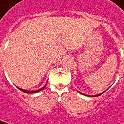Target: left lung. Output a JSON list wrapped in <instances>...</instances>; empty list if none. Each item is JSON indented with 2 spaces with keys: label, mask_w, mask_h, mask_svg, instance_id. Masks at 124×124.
Returning <instances> with one entry per match:
<instances>
[{
  "label": "left lung",
  "mask_w": 124,
  "mask_h": 124,
  "mask_svg": "<svg viewBox=\"0 0 124 124\" xmlns=\"http://www.w3.org/2000/svg\"><path fill=\"white\" fill-rule=\"evenodd\" d=\"M79 93H80V92H79ZM104 93V92L102 93H100V94H96V95H94V96H93V97H95V96H100V95H101V94H103ZM80 93V94H82V93ZM84 95H85V94H84Z\"/></svg>",
  "instance_id": "left-lung-1"
}]
</instances>
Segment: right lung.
Masks as SVG:
<instances>
[{
    "mask_svg": "<svg viewBox=\"0 0 124 124\" xmlns=\"http://www.w3.org/2000/svg\"><path fill=\"white\" fill-rule=\"evenodd\" d=\"M46 84L42 88L40 89H38V90H37V91H26V90H24V89H20V88H18V89H20V90L21 91H22V92H24V93H35L39 92V91H40L43 90V89H44L45 87H46Z\"/></svg>",
    "mask_w": 124,
    "mask_h": 124,
    "instance_id": "obj_1",
    "label": "right lung"
}]
</instances>
